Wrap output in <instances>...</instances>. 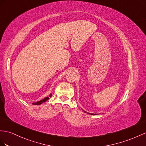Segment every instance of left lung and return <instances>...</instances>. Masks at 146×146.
<instances>
[{"instance_id":"1","label":"left lung","mask_w":146,"mask_h":146,"mask_svg":"<svg viewBox=\"0 0 146 146\" xmlns=\"http://www.w3.org/2000/svg\"><path fill=\"white\" fill-rule=\"evenodd\" d=\"M83 111H84V112H85V113H87V112L86 111H84V110H83ZM88 113V114H91V115H94V114H93V113Z\"/></svg>"}]
</instances>
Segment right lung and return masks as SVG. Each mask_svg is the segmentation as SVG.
Returning a JSON list of instances; mask_svg holds the SVG:
<instances>
[{
	"label": "right lung",
	"instance_id": "right-lung-1",
	"mask_svg": "<svg viewBox=\"0 0 146 146\" xmlns=\"http://www.w3.org/2000/svg\"><path fill=\"white\" fill-rule=\"evenodd\" d=\"M52 96V94H50L49 96H48V97H46V98H45L44 99H43L42 100H39V101H37V102H34V103H33V105H40V104H42L43 102H46L47 100L49 99V98H50V97Z\"/></svg>",
	"mask_w": 146,
	"mask_h": 146
}]
</instances>
